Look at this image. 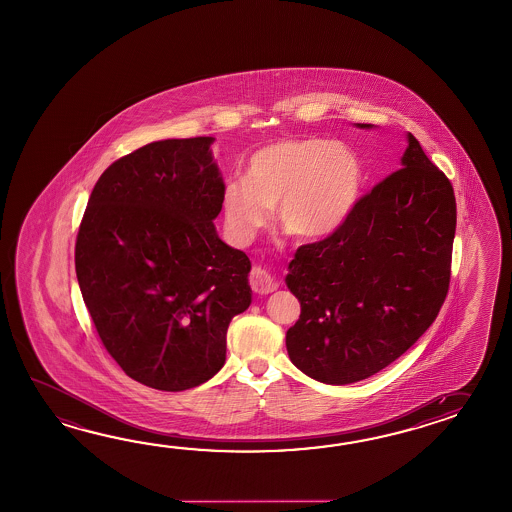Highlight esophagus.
<instances>
[{"label":"esophagus","mask_w":512,"mask_h":512,"mask_svg":"<svg viewBox=\"0 0 512 512\" xmlns=\"http://www.w3.org/2000/svg\"><path fill=\"white\" fill-rule=\"evenodd\" d=\"M250 284L255 294L266 296V294H272L273 290H277L279 281H277V277L270 270L257 266V268L251 270Z\"/></svg>","instance_id":"1"}]
</instances>
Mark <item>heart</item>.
<instances>
[{
	"label": "heart",
	"instance_id": "heart-1",
	"mask_svg": "<svg viewBox=\"0 0 512 512\" xmlns=\"http://www.w3.org/2000/svg\"><path fill=\"white\" fill-rule=\"evenodd\" d=\"M362 189V163L351 148L321 137L277 139L251 154L244 180L224 185V226L237 244H250L277 205L286 231L323 239L351 218Z\"/></svg>",
	"mask_w": 512,
	"mask_h": 512
}]
</instances>
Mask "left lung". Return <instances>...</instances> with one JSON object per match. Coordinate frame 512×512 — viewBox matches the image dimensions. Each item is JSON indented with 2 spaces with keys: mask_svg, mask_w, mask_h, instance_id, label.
<instances>
[{
  "mask_svg": "<svg viewBox=\"0 0 512 512\" xmlns=\"http://www.w3.org/2000/svg\"><path fill=\"white\" fill-rule=\"evenodd\" d=\"M400 165L338 231L297 248L288 264L286 286L301 314L286 351L323 384L360 382L395 362L430 329L448 294L452 183L411 134Z\"/></svg>",
  "mask_w": 512,
  "mask_h": 512,
  "instance_id": "obj_1",
  "label": "left lung"
}]
</instances>
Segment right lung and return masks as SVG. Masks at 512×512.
I'll return each instance as SVG.
<instances>
[{
    "label": "right lung",
    "mask_w": 512,
    "mask_h": 512,
    "mask_svg": "<svg viewBox=\"0 0 512 512\" xmlns=\"http://www.w3.org/2000/svg\"><path fill=\"white\" fill-rule=\"evenodd\" d=\"M215 137L163 139L117 159L91 191L75 244L82 299L106 351L159 391L200 386L226 362L250 307L244 251L220 240Z\"/></svg>",
    "instance_id": "1"
}]
</instances>
